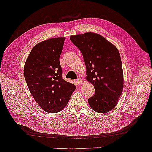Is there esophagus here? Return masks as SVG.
<instances>
[{"mask_svg":"<svg viewBox=\"0 0 152 152\" xmlns=\"http://www.w3.org/2000/svg\"><path fill=\"white\" fill-rule=\"evenodd\" d=\"M82 79H80V78H79V79H78V80H77V81H76V83H77V84L78 85H81L82 83Z\"/></svg>","mask_w":152,"mask_h":152,"instance_id":"34e87169","label":"esophagus"}]
</instances>
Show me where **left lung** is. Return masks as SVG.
I'll list each match as a JSON object with an SVG mask.
<instances>
[{"mask_svg":"<svg viewBox=\"0 0 152 152\" xmlns=\"http://www.w3.org/2000/svg\"><path fill=\"white\" fill-rule=\"evenodd\" d=\"M70 40L82 52L86 79L95 94L89 98L91 109L107 113L117 105L123 88V73L118 50L102 35L93 32L72 35Z\"/></svg>","mask_w":152,"mask_h":152,"instance_id":"obj_1","label":"left lung"}]
</instances>
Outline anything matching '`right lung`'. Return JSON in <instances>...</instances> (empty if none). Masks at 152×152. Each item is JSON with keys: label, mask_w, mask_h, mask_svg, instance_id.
Here are the masks:
<instances>
[{"label": "right lung", "mask_w": 152, "mask_h": 152, "mask_svg": "<svg viewBox=\"0 0 152 152\" xmlns=\"http://www.w3.org/2000/svg\"><path fill=\"white\" fill-rule=\"evenodd\" d=\"M64 40L65 37L52 38L38 43L24 65V77L31 94L49 113L63 109L76 88L62 77L59 57Z\"/></svg>", "instance_id": "right-lung-1"}]
</instances>
